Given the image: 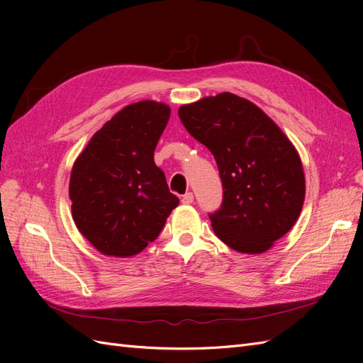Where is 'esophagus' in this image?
Returning <instances> with one entry per match:
<instances>
[{
  "instance_id": "obj_1",
  "label": "esophagus",
  "mask_w": 363,
  "mask_h": 363,
  "mask_svg": "<svg viewBox=\"0 0 363 363\" xmlns=\"http://www.w3.org/2000/svg\"><path fill=\"white\" fill-rule=\"evenodd\" d=\"M182 203H183V204H192V203H194V194H192V192H186V194L182 196Z\"/></svg>"
}]
</instances>
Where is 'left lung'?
Masks as SVG:
<instances>
[{
    "label": "left lung",
    "instance_id": "1",
    "mask_svg": "<svg viewBox=\"0 0 363 363\" xmlns=\"http://www.w3.org/2000/svg\"><path fill=\"white\" fill-rule=\"evenodd\" d=\"M189 135L212 152L223 203L208 213L216 236L239 252L257 255L286 235L304 201L298 152L271 118L233 94L182 106Z\"/></svg>",
    "mask_w": 363,
    "mask_h": 363
}]
</instances>
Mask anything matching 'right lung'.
<instances>
[{"label": "right lung", "instance_id": "right-lung-1", "mask_svg": "<svg viewBox=\"0 0 363 363\" xmlns=\"http://www.w3.org/2000/svg\"><path fill=\"white\" fill-rule=\"evenodd\" d=\"M169 115V107L156 101L124 107L96 131L74 163V223L103 255H138L160 235L179 206L155 163Z\"/></svg>", "mask_w": 363, "mask_h": 363}]
</instances>
